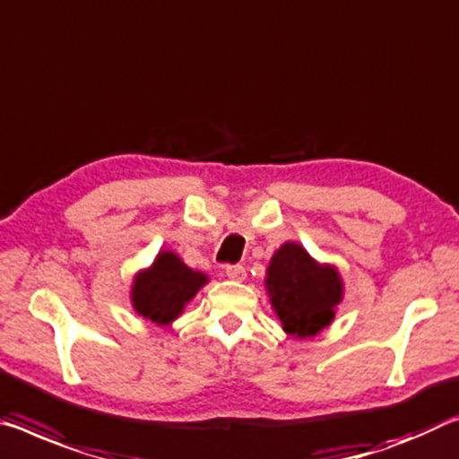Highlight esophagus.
Masks as SVG:
<instances>
[{
    "instance_id": "esophagus-1",
    "label": "esophagus",
    "mask_w": 459,
    "mask_h": 459,
    "mask_svg": "<svg viewBox=\"0 0 459 459\" xmlns=\"http://www.w3.org/2000/svg\"><path fill=\"white\" fill-rule=\"evenodd\" d=\"M224 273H227L229 280H235V281H243L247 278V272L243 265H227L224 267Z\"/></svg>"
}]
</instances>
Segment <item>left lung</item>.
<instances>
[{
    "instance_id": "left-lung-1",
    "label": "left lung",
    "mask_w": 459,
    "mask_h": 459,
    "mask_svg": "<svg viewBox=\"0 0 459 459\" xmlns=\"http://www.w3.org/2000/svg\"><path fill=\"white\" fill-rule=\"evenodd\" d=\"M265 288L281 329L296 339L315 337L333 323L343 300L339 269L318 261L294 241L283 243L267 265Z\"/></svg>"
}]
</instances>
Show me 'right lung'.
I'll return each instance as SVG.
<instances>
[{
  "label": "right lung",
  "instance_id": "1",
  "mask_svg": "<svg viewBox=\"0 0 459 459\" xmlns=\"http://www.w3.org/2000/svg\"><path fill=\"white\" fill-rule=\"evenodd\" d=\"M206 283V273L187 267L173 251H159L155 261L134 275L130 302L138 316L165 326L176 321Z\"/></svg>",
  "mask_w": 459,
  "mask_h": 459
}]
</instances>
